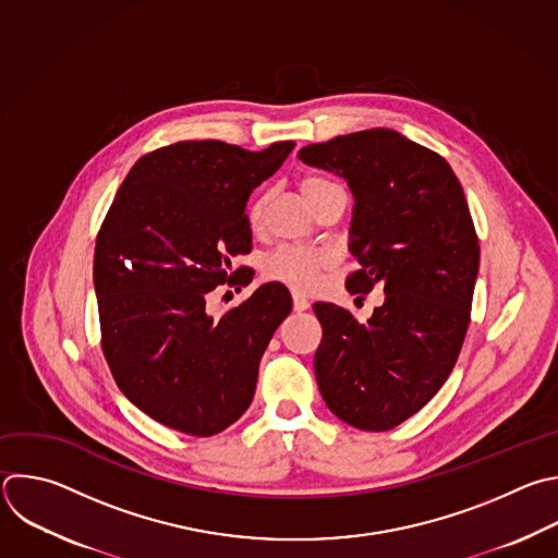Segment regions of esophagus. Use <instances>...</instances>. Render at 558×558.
<instances>
[{
	"label": "esophagus",
	"mask_w": 558,
	"mask_h": 558,
	"mask_svg": "<svg viewBox=\"0 0 558 558\" xmlns=\"http://www.w3.org/2000/svg\"><path fill=\"white\" fill-rule=\"evenodd\" d=\"M308 306H311V302H308L304 295H300V293H293V311L302 313V311H306Z\"/></svg>",
	"instance_id": "34e87169"
}]
</instances>
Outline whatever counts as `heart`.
<instances>
[{"instance_id": "obj_1", "label": "heart", "mask_w": 558, "mask_h": 558, "mask_svg": "<svg viewBox=\"0 0 558 558\" xmlns=\"http://www.w3.org/2000/svg\"><path fill=\"white\" fill-rule=\"evenodd\" d=\"M337 189V183L322 177H304L300 181V191L306 202L315 208L319 199ZM267 206V195L256 197L247 208V221L252 228L260 223V217ZM330 258L319 250H278L265 263V276L274 282H280L293 291H311L317 287L322 274L328 269Z\"/></svg>"}]
</instances>
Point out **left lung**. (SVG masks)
<instances>
[{
	"mask_svg": "<svg viewBox=\"0 0 558 558\" xmlns=\"http://www.w3.org/2000/svg\"><path fill=\"white\" fill-rule=\"evenodd\" d=\"M298 155L343 177L354 197L348 247L361 267L345 278L348 291L386 293L365 324L330 302L313 304L319 392L356 429H395L449 379L471 322L480 243L464 191L445 157L392 129Z\"/></svg>",
	"mask_w": 558,
	"mask_h": 558,
	"instance_id": "8db88e82",
	"label": "left lung"
}]
</instances>
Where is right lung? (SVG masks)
Returning a JSON list of instances; mask_svg holds the SVG:
<instances>
[{"label":"right lung","instance_id":"obj_1","mask_svg":"<svg viewBox=\"0 0 558 558\" xmlns=\"http://www.w3.org/2000/svg\"><path fill=\"white\" fill-rule=\"evenodd\" d=\"M293 146L254 153L189 140L150 150L100 226L94 287L105 359L122 395L174 432L208 438L245 414L260 356L291 313L280 282L221 317L208 315L206 298L245 284L250 269L234 271L232 258L252 252L247 199Z\"/></svg>","mask_w":558,"mask_h":558}]
</instances>
